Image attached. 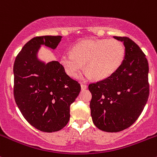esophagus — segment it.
<instances>
[{"label": "esophagus", "mask_w": 157, "mask_h": 157, "mask_svg": "<svg viewBox=\"0 0 157 157\" xmlns=\"http://www.w3.org/2000/svg\"><path fill=\"white\" fill-rule=\"evenodd\" d=\"M87 88V85L85 84V83H81V89L82 90H86Z\"/></svg>", "instance_id": "obj_1"}]
</instances>
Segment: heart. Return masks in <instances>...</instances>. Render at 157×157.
<instances>
[{
  "mask_svg": "<svg viewBox=\"0 0 157 157\" xmlns=\"http://www.w3.org/2000/svg\"><path fill=\"white\" fill-rule=\"evenodd\" d=\"M124 55V44L116 39L87 40L74 45L72 52H64L61 63L71 77H77L85 64L86 77L103 80L118 69Z\"/></svg>",
  "mask_w": 157,
  "mask_h": 157,
  "instance_id": "1",
  "label": "heart"
}]
</instances>
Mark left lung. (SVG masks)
Returning <instances> with one entry per match:
<instances>
[{"label":"left lung","mask_w":157,"mask_h":157,"mask_svg":"<svg viewBox=\"0 0 157 157\" xmlns=\"http://www.w3.org/2000/svg\"><path fill=\"white\" fill-rule=\"evenodd\" d=\"M114 38L124 42L123 62L108 78L89 85L93 121L106 132H119L132 125L143 112L150 93L146 55L129 38Z\"/></svg>","instance_id":"8db88e82"}]
</instances>
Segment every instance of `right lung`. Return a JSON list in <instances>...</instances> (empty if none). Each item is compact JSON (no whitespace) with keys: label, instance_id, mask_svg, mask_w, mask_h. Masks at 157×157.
<instances>
[{"label":"right lung","instance_id":"obj_1","mask_svg":"<svg viewBox=\"0 0 157 157\" xmlns=\"http://www.w3.org/2000/svg\"><path fill=\"white\" fill-rule=\"evenodd\" d=\"M62 36L34 37L19 52L13 64V96L25 119L43 132L62 129L70 119V106L80 92L58 61L48 64L36 57L42 45L55 49Z\"/></svg>","mask_w":157,"mask_h":157}]
</instances>
